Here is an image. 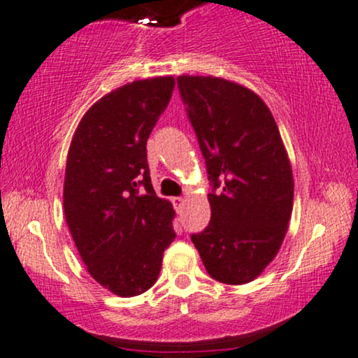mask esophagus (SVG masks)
<instances>
[{
	"mask_svg": "<svg viewBox=\"0 0 358 358\" xmlns=\"http://www.w3.org/2000/svg\"><path fill=\"white\" fill-rule=\"evenodd\" d=\"M183 201H185V200H183L182 196H175V198H171V203H173V206H175V210H176V211L182 210Z\"/></svg>",
	"mask_w": 358,
	"mask_h": 358,
	"instance_id": "34e87169",
	"label": "esophagus"
}]
</instances>
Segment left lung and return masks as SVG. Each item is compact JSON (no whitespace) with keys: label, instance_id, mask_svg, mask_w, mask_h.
Returning <instances> with one entry per match:
<instances>
[{"label":"left lung","instance_id":"1","mask_svg":"<svg viewBox=\"0 0 358 358\" xmlns=\"http://www.w3.org/2000/svg\"><path fill=\"white\" fill-rule=\"evenodd\" d=\"M176 84L211 183L210 224L192 241L213 279L251 282L278 255L292 213V170L279 129L243 85L211 76H180Z\"/></svg>","mask_w":358,"mask_h":358}]
</instances>
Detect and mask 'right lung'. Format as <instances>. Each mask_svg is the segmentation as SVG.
Wrapping results in <instances>:
<instances>
[{
  "instance_id": "1",
  "label": "right lung",
  "mask_w": 358,
  "mask_h": 358,
  "mask_svg": "<svg viewBox=\"0 0 358 358\" xmlns=\"http://www.w3.org/2000/svg\"><path fill=\"white\" fill-rule=\"evenodd\" d=\"M173 87L169 76L108 92L85 112L67 153L64 215L72 239L89 274L122 297L155 284L176 236L175 211L153 192L147 162V140Z\"/></svg>"
}]
</instances>
